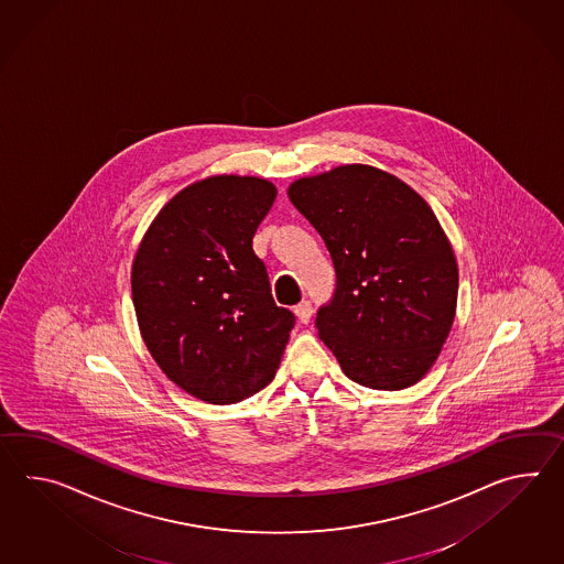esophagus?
Listing matches in <instances>:
<instances>
[{"instance_id":"34e87169","label":"esophagus","mask_w":564,"mask_h":564,"mask_svg":"<svg viewBox=\"0 0 564 564\" xmlns=\"http://www.w3.org/2000/svg\"><path fill=\"white\" fill-rule=\"evenodd\" d=\"M312 313V303H310V301H301L300 305L295 307V315H297V319H300L301 324H310Z\"/></svg>"}]
</instances>
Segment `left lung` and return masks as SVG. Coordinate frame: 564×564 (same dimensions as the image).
<instances>
[{"mask_svg":"<svg viewBox=\"0 0 564 564\" xmlns=\"http://www.w3.org/2000/svg\"><path fill=\"white\" fill-rule=\"evenodd\" d=\"M288 196L334 261L338 288L315 326L341 372L375 390L416 384L449 336L459 289L455 252L431 206L364 163L300 177Z\"/></svg>","mask_w":564,"mask_h":564,"instance_id":"left-lung-1","label":"left lung"}]
</instances>
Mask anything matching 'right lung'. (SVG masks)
I'll use <instances>...</instances> for the list:
<instances>
[{"mask_svg": "<svg viewBox=\"0 0 564 564\" xmlns=\"http://www.w3.org/2000/svg\"><path fill=\"white\" fill-rule=\"evenodd\" d=\"M276 198L257 175H210L153 218L131 267L139 332L180 389L235 404L273 378L295 324L276 307L252 237Z\"/></svg>", "mask_w": 564, "mask_h": 564, "instance_id": "1", "label": "right lung"}]
</instances>
